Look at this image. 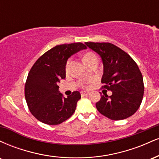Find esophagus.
Listing matches in <instances>:
<instances>
[{"instance_id":"esophagus-1","label":"esophagus","mask_w":159,"mask_h":159,"mask_svg":"<svg viewBox=\"0 0 159 159\" xmlns=\"http://www.w3.org/2000/svg\"><path fill=\"white\" fill-rule=\"evenodd\" d=\"M88 94H89V93L86 92V91H81V96H87Z\"/></svg>"}]
</instances>
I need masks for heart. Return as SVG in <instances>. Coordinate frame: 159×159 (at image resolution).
Wrapping results in <instances>:
<instances>
[{"instance_id":"b5f03b06","label":"heart","mask_w":159,"mask_h":159,"mask_svg":"<svg viewBox=\"0 0 159 159\" xmlns=\"http://www.w3.org/2000/svg\"><path fill=\"white\" fill-rule=\"evenodd\" d=\"M95 58H96V54H93V53H92V52H87V54H86L84 56V57H83V61H84V63H85V62H87V61H90V60L95 59ZM69 64V61L67 62L66 69H68Z\"/></svg>"}]
</instances>
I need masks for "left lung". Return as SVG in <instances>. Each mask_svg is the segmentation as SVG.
I'll return each mask as SVG.
<instances>
[{
    "mask_svg": "<svg viewBox=\"0 0 159 159\" xmlns=\"http://www.w3.org/2000/svg\"><path fill=\"white\" fill-rule=\"evenodd\" d=\"M97 53L103 64L102 87L112 95L101 96L97 110L113 120L126 119L138 111L143 96V76L138 65L127 53L111 43H86Z\"/></svg>",
    "mask_w": 159,
    "mask_h": 159,
    "instance_id": "8db88e82",
    "label": "left lung"
}]
</instances>
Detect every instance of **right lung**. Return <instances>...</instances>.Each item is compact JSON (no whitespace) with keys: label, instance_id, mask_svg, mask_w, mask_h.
I'll return each mask as SVG.
<instances>
[{"label":"right lung","instance_id":"right-lung-1","mask_svg":"<svg viewBox=\"0 0 159 159\" xmlns=\"http://www.w3.org/2000/svg\"><path fill=\"white\" fill-rule=\"evenodd\" d=\"M84 49L87 47L81 43L57 45L33 66L25 84V99L29 110L39 121L58 125L74 114L81 93L75 91L64 97L57 84L66 78L69 58Z\"/></svg>","mask_w":159,"mask_h":159}]
</instances>
